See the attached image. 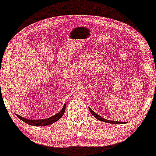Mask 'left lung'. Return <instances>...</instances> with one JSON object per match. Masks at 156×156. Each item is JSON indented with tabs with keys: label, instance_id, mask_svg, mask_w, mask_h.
Wrapping results in <instances>:
<instances>
[{
	"label": "left lung",
	"instance_id": "left-lung-1",
	"mask_svg": "<svg viewBox=\"0 0 156 156\" xmlns=\"http://www.w3.org/2000/svg\"><path fill=\"white\" fill-rule=\"evenodd\" d=\"M88 109H89L90 113L92 114V115L93 116L95 117V119H97L98 120H99V121H101L102 122H105V123H111V124H123V123H127L128 122H119V121H109V120H107L103 118V117L99 116V115L95 113V112H93V110L90 108V107H88Z\"/></svg>",
	"mask_w": 156,
	"mask_h": 156
}]
</instances>
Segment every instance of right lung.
<instances>
[{"mask_svg":"<svg viewBox=\"0 0 156 156\" xmlns=\"http://www.w3.org/2000/svg\"><path fill=\"white\" fill-rule=\"evenodd\" d=\"M66 105L65 104L63 109H62L58 114H55L54 116L45 119H35V120L31 119L30 120V119L23 118V117L21 116L18 114H16V115L19 119H21V121L24 122V123L28 124V125L34 126H45L51 125V124L55 123V122H56L57 121H58V120L63 116L65 111H66Z\"/></svg>","mask_w":156,"mask_h":156,"instance_id":"obj_1","label":"right lung"}]
</instances>
